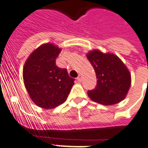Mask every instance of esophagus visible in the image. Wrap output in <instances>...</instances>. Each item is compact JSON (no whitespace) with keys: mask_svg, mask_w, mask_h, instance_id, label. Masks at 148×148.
<instances>
[{"mask_svg":"<svg viewBox=\"0 0 148 148\" xmlns=\"http://www.w3.org/2000/svg\"><path fill=\"white\" fill-rule=\"evenodd\" d=\"M77 79H78L79 81H81V80H82V74H79V76H78V78H77Z\"/></svg>","mask_w":148,"mask_h":148,"instance_id":"1","label":"esophagus"}]
</instances>
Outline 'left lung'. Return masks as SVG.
Returning a JSON list of instances; mask_svg holds the SVG:
<instances>
[{
	"label": "left lung",
	"mask_w": 148,
	"mask_h": 148,
	"mask_svg": "<svg viewBox=\"0 0 148 148\" xmlns=\"http://www.w3.org/2000/svg\"><path fill=\"white\" fill-rule=\"evenodd\" d=\"M87 58L97 79L96 88L88 92L90 98L106 106L125 99L131 84V75L121 60L113 54H104L97 50L90 51Z\"/></svg>",
	"instance_id": "left-lung-1"
}]
</instances>
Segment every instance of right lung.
Masks as SVG:
<instances>
[{"label": "right lung", "mask_w": 148, "mask_h": 148, "mask_svg": "<svg viewBox=\"0 0 148 148\" xmlns=\"http://www.w3.org/2000/svg\"><path fill=\"white\" fill-rule=\"evenodd\" d=\"M60 51L51 43L43 44L29 56L23 66V82L28 94L35 104L44 109L64 103L74 84L67 69L56 64Z\"/></svg>", "instance_id": "add662e5"}]
</instances>
